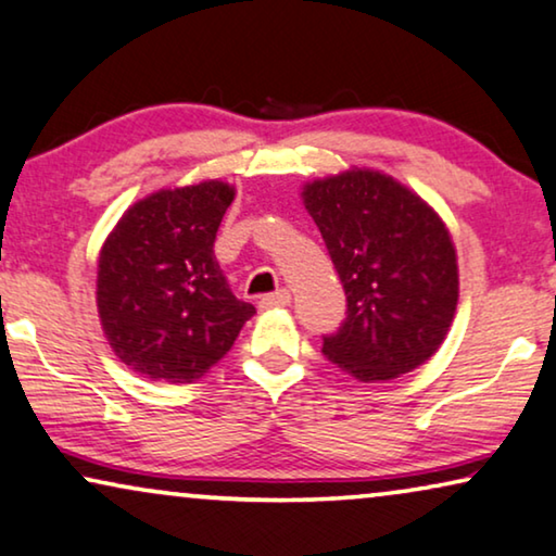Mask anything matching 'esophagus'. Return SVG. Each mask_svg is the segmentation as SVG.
<instances>
[{"label":"esophagus","mask_w":556,"mask_h":556,"mask_svg":"<svg viewBox=\"0 0 556 556\" xmlns=\"http://www.w3.org/2000/svg\"><path fill=\"white\" fill-rule=\"evenodd\" d=\"M289 302H292V294H289V289H277V292L262 296V307H264V309L287 307Z\"/></svg>","instance_id":"34e87169"}]
</instances>
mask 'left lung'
I'll return each mask as SVG.
<instances>
[{
    "label": "left lung",
    "mask_w": 556,
    "mask_h": 556,
    "mask_svg": "<svg viewBox=\"0 0 556 556\" xmlns=\"http://www.w3.org/2000/svg\"><path fill=\"white\" fill-rule=\"evenodd\" d=\"M302 203L348 294L327 359L359 382L431 359L458 304V256L438 211L393 176L357 166L304 184Z\"/></svg>",
    "instance_id": "8db88e82"
}]
</instances>
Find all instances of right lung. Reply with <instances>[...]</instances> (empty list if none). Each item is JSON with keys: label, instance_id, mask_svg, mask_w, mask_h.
<instances>
[{"label": "right lung", "instance_id": "add662e5", "mask_svg": "<svg viewBox=\"0 0 556 556\" xmlns=\"http://www.w3.org/2000/svg\"><path fill=\"white\" fill-rule=\"evenodd\" d=\"M237 189L208 181L140 199L98 256V315L108 345L132 372L193 382L229 353L254 315L231 294L214 256Z\"/></svg>", "mask_w": 556, "mask_h": 556}]
</instances>
